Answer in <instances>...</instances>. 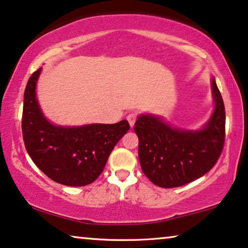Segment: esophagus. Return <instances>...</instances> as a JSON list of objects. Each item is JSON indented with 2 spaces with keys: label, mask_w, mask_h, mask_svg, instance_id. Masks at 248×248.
I'll return each instance as SVG.
<instances>
[{
  "label": "esophagus",
  "mask_w": 248,
  "mask_h": 248,
  "mask_svg": "<svg viewBox=\"0 0 248 248\" xmlns=\"http://www.w3.org/2000/svg\"><path fill=\"white\" fill-rule=\"evenodd\" d=\"M137 114L135 113H131V114H128L127 115V121H128V124H130V126L131 127H133L134 126V124H135V122H137Z\"/></svg>",
  "instance_id": "obj_1"
}]
</instances>
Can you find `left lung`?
Returning <instances> with one entry per match:
<instances>
[{
    "label": "left lung",
    "mask_w": 248,
    "mask_h": 248,
    "mask_svg": "<svg viewBox=\"0 0 248 248\" xmlns=\"http://www.w3.org/2000/svg\"><path fill=\"white\" fill-rule=\"evenodd\" d=\"M215 108L200 128L178 127L160 115L141 114L134 131L144 175L160 187H177L205 175L220 157L225 142L226 113L216 79L211 78Z\"/></svg>",
    "instance_id": "1"
}]
</instances>
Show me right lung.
Masks as SVG:
<instances>
[{
  "instance_id": "obj_1",
  "label": "right lung",
  "mask_w": 248,
  "mask_h": 248,
  "mask_svg": "<svg viewBox=\"0 0 248 248\" xmlns=\"http://www.w3.org/2000/svg\"><path fill=\"white\" fill-rule=\"evenodd\" d=\"M42 67L32 73L23 99L22 134L27 152L35 165L54 182L86 186L94 182L122 137L130 130L123 120L115 124L57 125L44 115L37 99Z\"/></svg>"
}]
</instances>
